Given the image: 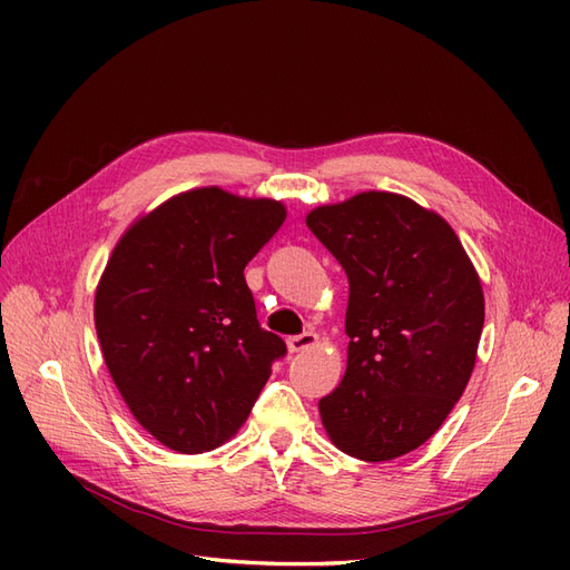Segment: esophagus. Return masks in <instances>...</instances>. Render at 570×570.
<instances>
[{"mask_svg": "<svg viewBox=\"0 0 570 570\" xmlns=\"http://www.w3.org/2000/svg\"><path fill=\"white\" fill-rule=\"evenodd\" d=\"M316 344H318V335L312 333V331H306V333H302V335L289 337V340H287V350H289V352H304V350L316 347Z\"/></svg>", "mask_w": 570, "mask_h": 570, "instance_id": "esophagus-1", "label": "esophagus"}]
</instances>
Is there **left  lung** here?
<instances>
[{
    "mask_svg": "<svg viewBox=\"0 0 570 570\" xmlns=\"http://www.w3.org/2000/svg\"><path fill=\"white\" fill-rule=\"evenodd\" d=\"M306 226L350 281L342 383L318 402L337 450L409 454L438 433L475 366L485 297L450 223L394 193L308 212Z\"/></svg>",
    "mask_w": 570,
    "mask_h": 570,
    "instance_id": "8db88e82",
    "label": "left lung"
}]
</instances>
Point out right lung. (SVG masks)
I'll list each match as a JSON object with an SVG mask.
<instances>
[{
    "label": "right lung",
    "mask_w": 570,
    "mask_h": 570,
    "mask_svg": "<svg viewBox=\"0 0 570 570\" xmlns=\"http://www.w3.org/2000/svg\"><path fill=\"white\" fill-rule=\"evenodd\" d=\"M287 212L197 187L137 218L95 292V327L135 421L168 450L202 454L230 440L285 342L256 321L245 266Z\"/></svg>",
    "instance_id": "1"
}]
</instances>
